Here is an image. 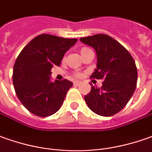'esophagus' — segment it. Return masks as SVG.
<instances>
[{
    "mask_svg": "<svg viewBox=\"0 0 152 152\" xmlns=\"http://www.w3.org/2000/svg\"><path fill=\"white\" fill-rule=\"evenodd\" d=\"M80 83H81V82H79V81H74V86H78V85H79Z\"/></svg>",
    "mask_w": 152,
    "mask_h": 152,
    "instance_id": "esophagus-1",
    "label": "esophagus"
}]
</instances>
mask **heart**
<instances>
[{"mask_svg":"<svg viewBox=\"0 0 152 152\" xmlns=\"http://www.w3.org/2000/svg\"><path fill=\"white\" fill-rule=\"evenodd\" d=\"M88 50H90V49H88V48H82V49H81V50H80L81 55L85 54L87 51H88ZM75 76H76V77H78V78H80V77L82 76V74H80V73H76V74H75Z\"/></svg>","mask_w":152,"mask_h":152,"instance_id":"heart-1","label":"heart"}]
</instances>
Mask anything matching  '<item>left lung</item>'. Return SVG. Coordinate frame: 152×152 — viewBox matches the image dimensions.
Listing matches in <instances>:
<instances>
[{"label": "left lung", "instance_id": "obj_1", "mask_svg": "<svg viewBox=\"0 0 152 152\" xmlns=\"http://www.w3.org/2000/svg\"><path fill=\"white\" fill-rule=\"evenodd\" d=\"M97 53V69L91 78L103 79L102 86H91L84 96L87 105L94 113L111 117L126 106L132 97L137 82V69L132 56L126 48L104 34L80 38Z\"/></svg>", "mask_w": 152, "mask_h": 152}]
</instances>
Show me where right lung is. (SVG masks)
Masks as SVG:
<instances>
[{
	"label": "right lung",
	"instance_id": "obj_1",
	"mask_svg": "<svg viewBox=\"0 0 152 152\" xmlns=\"http://www.w3.org/2000/svg\"><path fill=\"white\" fill-rule=\"evenodd\" d=\"M77 39L42 34L21 50L13 69V84L19 100L26 109L39 117L55 113L62 106L73 83L67 79L50 81L51 69L61 64L66 51Z\"/></svg>",
	"mask_w": 152,
	"mask_h": 152
}]
</instances>
